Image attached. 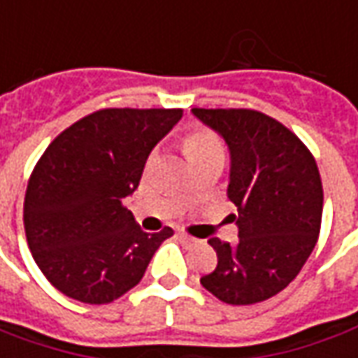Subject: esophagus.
Instances as JSON below:
<instances>
[{
	"mask_svg": "<svg viewBox=\"0 0 358 358\" xmlns=\"http://www.w3.org/2000/svg\"><path fill=\"white\" fill-rule=\"evenodd\" d=\"M180 241L184 243V245H196L198 239H194V237H189V235H184V233H180Z\"/></svg>",
	"mask_w": 358,
	"mask_h": 358,
	"instance_id": "34e87169",
	"label": "esophagus"
}]
</instances>
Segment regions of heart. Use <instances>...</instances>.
I'll list each match as a JSON object with an SVG mask.
<instances>
[{"mask_svg": "<svg viewBox=\"0 0 358 358\" xmlns=\"http://www.w3.org/2000/svg\"><path fill=\"white\" fill-rule=\"evenodd\" d=\"M184 152L189 162L210 157V155H223L221 141L211 131L206 129H192L184 137Z\"/></svg>", "mask_w": 358, "mask_h": 358, "instance_id": "heart-1", "label": "heart"}]
</instances>
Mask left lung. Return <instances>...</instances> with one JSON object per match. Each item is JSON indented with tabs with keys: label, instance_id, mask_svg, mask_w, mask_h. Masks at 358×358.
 Returning a JSON list of instances; mask_svg holds the SVG:
<instances>
[{
	"label": "left lung",
	"instance_id": "left-lung-1",
	"mask_svg": "<svg viewBox=\"0 0 358 358\" xmlns=\"http://www.w3.org/2000/svg\"><path fill=\"white\" fill-rule=\"evenodd\" d=\"M229 148L227 198L237 206L235 245L210 239L215 271L201 286L231 306L276 296L312 255L322 227L323 188L312 152L276 119L252 109H192Z\"/></svg>",
	"mask_w": 358,
	"mask_h": 358
}]
</instances>
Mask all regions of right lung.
I'll return each mask as SVG.
<instances>
[{"instance_id":"add662e5","label":"right lung","mask_w":358,"mask_h":358,"mask_svg":"<svg viewBox=\"0 0 358 358\" xmlns=\"http://www.w3.org/2000/svg\"><path fill=\"white\" fill-rule=\"evenodd\" d=\"M182 109H101L62 131L31 174L23 221L36 266L57 290L109 303L137 286L170 227L145 233L123 206L150 150Z\"/></svg>"}]
</instances>
